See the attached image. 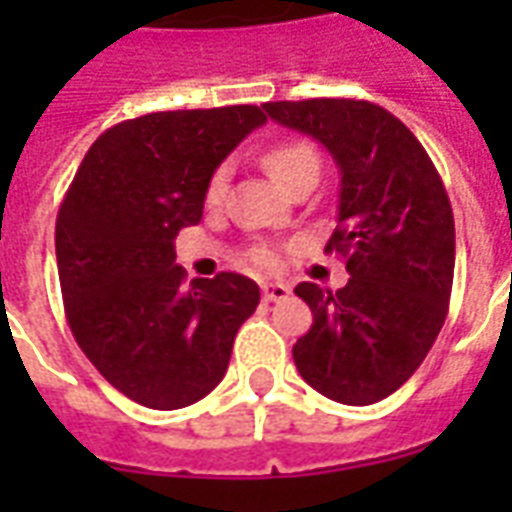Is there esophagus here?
Segmentation results:
<instances>
[{"label":"esophagus","mask_w":512,"mask_h":512,"mask_svg":"<svg viewBox=\"0 0 512 512\" xmlns=\"http://www.w3.org/2000/svg\"><path fill=\"white\" fill-rule=\"evenodd\" d=\"M290 296L288 285H282V282H266L263 285V299L266 301H282Z\"/></svg>","instance_id":"1"}]
</instances>
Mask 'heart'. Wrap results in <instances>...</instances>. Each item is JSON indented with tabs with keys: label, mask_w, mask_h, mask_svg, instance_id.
<instances>
[{
	"label": "heart",
	"mask_w": 512,
	"mask_h": 512,
	"mask_svg": "<svg viewBox=\"0 0 512 512\" xmlns=\"http://www.w3.org/2000/svg\"><path fill=\"white\" fill-rule=\"evenodd\" d=\"M263 164L266 169L274 175L282 189H290L293 183L304 175H310V172H318V153L312 150L307 142H296V139H290V142H279V145H271L266 150V156H263ZM224 167L216 169L213 172V178L208 180V200H219V194L224 189ZM249 260L260 268H271L277 263V257L274 252L268 249V246H255L252 252H249Z\"/></svg>",
	"instance_id": "1"
}]
</instances>
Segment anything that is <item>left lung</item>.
Returning <instances> with one entry per match:
<instances>
[{
	"mask_svg": "<svg viewBox=\"0 0 512 512\" xmlns=\"http://www.w3.org/2000/svg\"><path fill=\"white\" fill-rule=\"evenodd\" d=\"M263 109L318 139L340 169L326 252L345 257L351 279L337 293L315 282L296 288L312 326L293 345V362L337 403H378L414 376L447 318L455 222L444 183L417 136L378 104L310 98Z\"/></svg>",
	"mask_w": 512,
	"mask_h": 512,
	"instance_id": "left-lung-1",
	"label": "left lung"
}]
</instances>
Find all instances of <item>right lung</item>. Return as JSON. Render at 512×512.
<instances>
[{
	"instance_id": "right-lung-1",
	"label": "right lung",
	"mask_w": 512,
	"mask_h": 512,
	"mask_svg": "<svg viewBox=\"0 0 512 512\" xmlns=\"http://www.w3.org/2000/svg\"><path fill=\"white\" fill-rule=\"evenodd\" d=\"M260 106L153 112L98 136L57 213V271L71 332L95 370L158 411L197 403L230 365L260 288L222 271L191 279L175 235L202 219L208 180Z\"/></svg>"
}]
</instances>
